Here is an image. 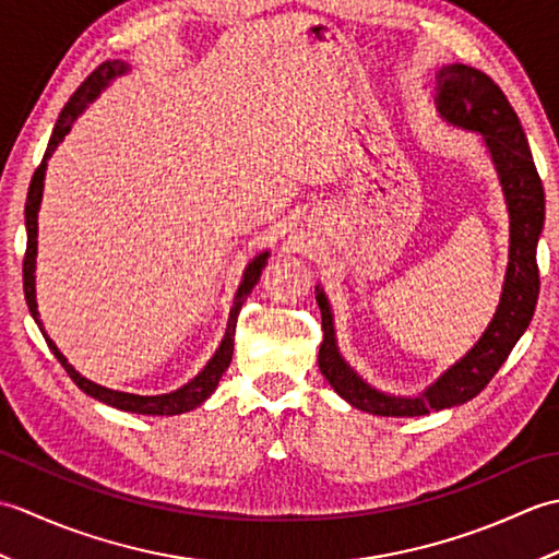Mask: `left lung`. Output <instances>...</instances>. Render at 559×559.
<instances>
[{"label": "left lung", "mask_w": 559, "mask_h": 559, "mask_svg": "<svg viewBox=\"0 0 559 559\" xmlns=\"http://www.w3.org/2000/svg\"><path fill=\"white\" fill-rule=\"evenodd\" d=\"M437 110L449 124L483 134L509 211V264L492 322L459 362L418 396H391L370 386L343 360L336 346L334 314L324 290L317 286L324 341L319 346V370L350 406L386 418H413L442 411L478 396L504 365L516 341L524 336L536 312L540 278L536 247L545 223L543 182L519 117L497 83L466 64H447L437 71Z\"/></svg>", "instance_id": "8db88e82"}]
</instances>
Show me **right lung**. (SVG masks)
I'll list each match as a JSON object with an SVG mask.
<instances>
[{
  "mask_svg": "<svg viewBox=\"0 0 559 559\" xmlns=\"http://www.w3.org/2000/svg\"><path fill=\"white\" fill-rule=\"evenodd\" d=\"M129 71V64L120 62V59H112V62H103L93 74L81 83L76 88L74 96L69 98V103L62 108L57 117V124L52 129L50 144H47V151L43 156V163L38 165V170L33 173V180L28 187V199H26V233H28V242H26V257H23V293H26V302L28 310L35 319V324L40 326L43 336L47 341V346L55 353V358L62 362V367L67 370V374L74 379V384L86 391L88 396L98 399L103 403H108L112 408L120 411H129V413H141V415H180L187 411H194L197 406H201L213 391L218 386V379L223 377V372L228 370V365L233 360V343H235V324H237V314H240V307L247 300V295L252 293V288L257 286V281L261 276V271L266 266L269 252H261L259 257H254L249 261L245 273H242V283L240 288L235 293V300L230 307V317H228V329H225V336L221 341L218 350L213 353V358L206 362L204 370H201L192 382H187L185 386H180L177 391H170V394H158V396H139V394H127V391H115L108 386H100L91 379L81 377L74 367L67 362V358L62 353L57 350L55 341L45 334V326L40 322V312H38V302H35V254H38V211H40V201H43V185H45V168H47V158L52 156L55 148L62 144V139L69 134L71 124L76 122V117L86 110V105L96 100L100 96V91L108 86V83L115 76H122Z\"/></svg>",
  "mask_w": 559,
  "mask_h": 559,
  "instance_id": "right-lung-1",
  "label": "right lung"
}]
</instances>
